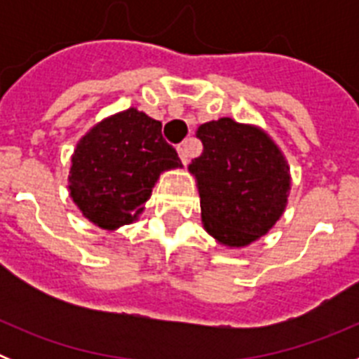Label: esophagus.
Here are the masks:
<instances>
[{
    "label": "esophagus",
    "instance_id": "34e87169",
    "mask_svg": "<svg viewBox=\"0 0 359 359\" xmlns=\"http://www.w3.org/2000/svg\"><path fill=\"white\" fill-rule=\"evenodd\" d=\"M177 154L183 165L189 163V142H183L182 145H177Z\"/></svg>",
    "mask_w": 359,
    "mask_h": 359
}]
</instances>
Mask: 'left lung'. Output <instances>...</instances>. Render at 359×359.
Returning a JSON list of instances; mask_svg holds the SVG:
<instances>
[{"label":"left lung","mask_w":359,"mask_h":359,"mask_svg":"<svg viewBox=\"0 0 359 359\" xmlns=\"http://www.w3.org/2000/svg\"><path fill=\"white\" fill-rule=\"evenodd\" d=\"M203 152L189 165L205 230L230 248L266 236L287 205L290 165L262 129L231 118L199 126Z\"/></svg>","instance_id":"8db88e82"}]
</instances>
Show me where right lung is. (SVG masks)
I'll return each instance as SVG.
<instances>
[{
  "label": "right lung",
  "instance_id": "obj_1",
  "mask_svg": "<svg viewBox=\"0 0 359 359\" xmlns=\"http://www.w3.org/2000/svg\"><path fill=\"white\" fill-rule=\"evenodd\" d=\"M177 167L182 161L163 140L161 122L129 107L79 140L69 167V196L91 223L116 230L138 219L160 174Z\"/></svg>",
  "mask_w": 359,
  "mask_h": 359
}]
</instances>
